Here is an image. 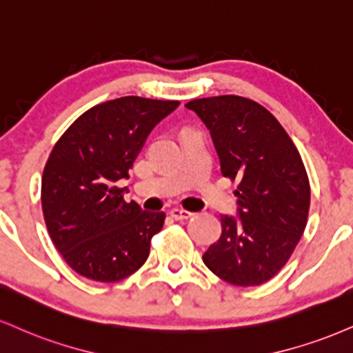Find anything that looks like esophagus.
Returning <instances> with one entry per match:
<instances>
[{"label": "esophagus", "mask_w": 353, "mask_h": 353, "mask_svg": "<svg viewBox=\"0 0 353 353\" xmlns=\"http://www.w3.org/2000/svg\"><path fill=\"white\" fill-rule=\"evenodd\" d=\"M169 214H171V217H172L174 220H185V219H189L190 215H192V212L184 210V209H179V207H176V209H172L171 212H169Z\"/></svg>", "instance_id": "34e87169"}]
</instances>
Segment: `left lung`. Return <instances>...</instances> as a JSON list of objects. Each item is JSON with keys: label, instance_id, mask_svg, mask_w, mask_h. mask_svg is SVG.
<instances>
[{"label": "left lung", "instance_id": "8db88e82", "mask_svg": "<svg viewBox=\"0 0 353 353\" xmlns=\"http://www.w3.org/2000/svg\"><path fill=\"white\" fill-rule=\"evenodd\" d=\"M185 107L210 130L223 177L239 181V217L222 215V235L202 260L235 286L270 281L307 223L311 185L298 148L268 110L245 97H209Z\"/></svg>", "mask_w": 353, "mask_h": 353}]
</instances>
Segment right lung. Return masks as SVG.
<instances>
[{
	"instance_id": "add662e5",
	"label": "right lung",
	"mask_w": 353,
	"mask_h": 353,
	"mask_svg": "<svg viewBox=\"0 0 353 353\" xmlns=\"http://www.w3.org/2000/svg\"><path fill=\"white\" fill-rule=\"evenodd\" d=\"M177 105L141 97L108 100L80 114L54 144L42 172V214L55 248L80 276L114 283L148 260L165 214L126 202L118 182Z\"/></svg>"
}]
</instances>
